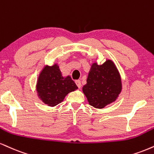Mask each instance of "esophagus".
I'll list each match as a JSON object with an SVG mask.
<instances>
[{
	"mask_svg": "<svg viewBox=\"0 0 154 154\" xmlns=\"http://www.w3.org/2000/svg\"><path fill=\"white\" fill-rule=\"evenodd\" d=\"M75 83H76V85H77V86L79 88H81L82 85H81V81L80 80H76L75 81Z\"/></svg>",
	"mask_w": 154,
	"mask_h": 154,
	"instance_id": "1",
	"label": "esophagus"
}]
</instances>
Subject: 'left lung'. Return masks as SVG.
<instances>
[{"instance_id":"1","label":"left lung","mask_w":154,"mask_h":154,"mask_svg":"<svg viewBox=\"0 0 154 154\" xmlns=\"http://www.w3.org/2000/svg\"><path fill=\"white\" fill-rule=\"evenodd\" d=\"M121 89V79L117 68L112 61L107 60L101 65L97 63L92 64L82 91L89 104L96 108H103L116 101Z\"/></svg>"}]
</instances>
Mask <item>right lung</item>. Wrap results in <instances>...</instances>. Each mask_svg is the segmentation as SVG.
I'll return each mask as SVG.
<instances>
[{"label":"right lung","instance_id":"obj_1","mask_svg":"<svg viewBox=\"0 0 154 154\" xmlns=\"http://www.w3.org/2000/svg\"><path fill=\"white\" fill-rule=\"evenodd\" d=\"M77 88L69 76L62 77L57 64L46 66L38 76L36 85L38 96L49 106H55L62 103L69 92Z\"/></svg>","mask_w":154,"mask_h":154}]
</instances>
